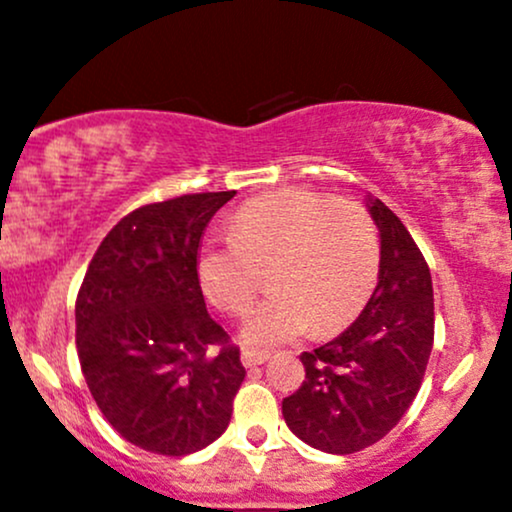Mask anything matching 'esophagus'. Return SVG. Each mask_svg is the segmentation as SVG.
Here are the masks:
<instances>
[{
    "instance_id": "esophagus-1",
    "label": "esophagus",
    "mask_w": 512,
    "mask_h": 512,
    "mask_svg": "<svg viewBox=\"0 0 512 512\" xmlns=\"http://www.w3.org/2000/svg\"><path fill=\"white\" fill-rule=\"evenodd\" d=\"M270 357L268 352H256V350H244L242 352V364L246 366V369H251V366H258L263 364L266 359Z\"/></svg>"
}]
</instances>
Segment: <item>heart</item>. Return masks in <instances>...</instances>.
I'll return each instance as SVG.
<instances>
[{
	"label": "heart",
	"mask_w": 512,
	"mask_h": 512,
	"mask_svg": "<svg viewBox=\"0 0 512 512\" xmlns=\"http://www.w3.org/2000/svg\"><path fill=\"white\" fill-rule=\"evenodd\" d=\"M270 269L273 292L246 316L242 340L270 350L311 330L328 335L362 311L381 270V237L366 206L306 189L246 201L232 234L206 239L196 273L208 302L242 316Z\"/></svg>",
	"instance_id": "heart-1"
}]
</instances>
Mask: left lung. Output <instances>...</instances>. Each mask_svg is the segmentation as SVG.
<instances>
[{
    "label": "left lung",
    "mask_w": 512,
    "mask_h": 512,
    "mask_svg": "<svg viewBox=\"0 0 512 512\" xmlns=\"http://www.w3.org/2000/svg\"><path fill=\"white\" fill-rule=\"evenodd\" d=\"M381 270L369 304L345 333L302 354L297 393L282 400L294 436L350 455L381 441L410 410L434 347V287L422 251L386 203L371 201Z\"/></svg>",
    "instance_id": "obj_1"
}]
</instances>
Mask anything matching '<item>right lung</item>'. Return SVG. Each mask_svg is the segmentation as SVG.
<instances>
[{
	"label": "right lung",
	"instance_id": "right-lung-1",
	"mask_svg": "<svg viewBox=\"0 0 512 512\" xmlns=\"http://www.w3.org/2000/svg\"><path fill=\"white\" fill-rule=\"evenodd\" d=\"M237 191L131 210L102 239L76 297V350L90 395L119 436L182 458L227 429L246 371L208 316L198 244Z\"/></svg>",
	"mask_w": 512,
	"mask_h": 512
}]
</instances>
